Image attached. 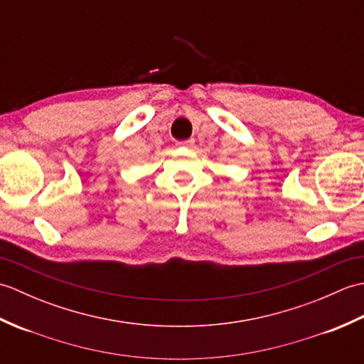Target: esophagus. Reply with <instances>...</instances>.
Wrapping results in <instances>:
<instances>
[{
	"label": "esophagus",
	"mask_w": 364,
	"mask_h": 364,
	"mask_svg": "<svg viewBox=\"0 0 364 364\" xmlns=\"http://www.w3.org/2000/svg\"><path fill=\"white\" fill-rule=\"evenodd\" d=\"M194 144H196L194 139H188V141H180V142H176V145H178V146H184V149H192V146H194Z\"/></svg>",
	"instance_id": "esophagus-1"
}]
</instances>
